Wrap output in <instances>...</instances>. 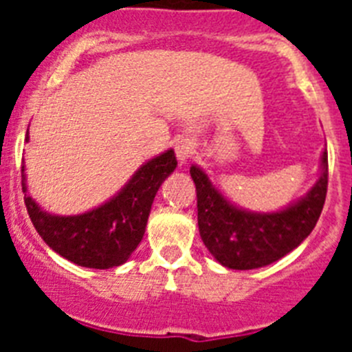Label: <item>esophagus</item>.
Masks as SVG:
<instances>
[{
    "mask_svg": "<svg viewBox=\"0 0 352 352\" xmlns=\"http://www.w3.org/2000/svg\"><path fill=\"white\" fill-rule=\"evenodd\" d=\"M194 142H192L190 139H182V141L176 142V157H178V160L182 162V164L188 162V158L194 155Z\"/></svg>",
    "mask_w": 352,
    "mask_h": 352,
    "instance_id": "esophagus-1",
    "label": "esophagus"
}]
</instances>
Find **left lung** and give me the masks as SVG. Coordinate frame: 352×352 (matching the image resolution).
Wrapping results in <instances>:
<instances>
[{"instance_id": "left-lung-1", "label": "left lung", "mask_w": 352, "mask_h": 352, "mask_svg": "<svg viewBox=\"0 0 352 352\" xmlns=\"http://www.w3.org/2000/svg\"><path fill=\"white\" fill-rule=\"evenodd\" d=\"M197 192L199 232L211 256L231 270H256L294 250L321 217L328 190V153L309 194L275 213H252L229 203L203 169L190 167Z\"/></svg>"}]
</instances>
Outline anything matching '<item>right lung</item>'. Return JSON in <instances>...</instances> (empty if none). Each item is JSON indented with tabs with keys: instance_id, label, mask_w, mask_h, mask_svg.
<instances>
[{
	"instance_id": "right-lung-1",
	"label": "right lung",
	"mask_w": 352,
	"mask_h": 352,
	"mask_svg": "<svg viewBox=\"0 0 352 352\" xmlns=\"http://www.w3.org/2000/svg\"><path fill=\"white\" fill-rule=\"evenodd\" d=\"M176 166L174 151L167 149L146 162L111 201L72 217L47 213L26 194L23 166L24 204L36 232L56 254L84 268H114L125 263L141 243L155 195Z\"/></svg>"
}]
</instances>
